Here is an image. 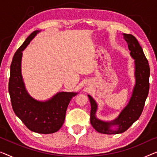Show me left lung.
I'll return each instance as SVG.
<instances>
[{"label":"left lung","mask_w":157,"mask_h":157,"mask_svg":"<svg viewBox=\"0 0 157 157\" xmlns=\"http://www.w3.org/2000/svg\"><path fill=\"white\" fill-rule=\"evenodd\" d=\"M123 35L128 43L131 57L135 59V85L127 106L116 119L109 122L97 118V104L90 95H88L91 104L90 123L97 132L103 134H119L127 130L140 118L149 93L150 69L148 60L137 39L132 34ZM113 126H116L117 128L113 129Z\"/></svg>","instance_id":"8db88e82"}]
</instances>
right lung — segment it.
Segmentation results:
<instances>
[{"mask_svg": "<svg viewBox=\"0 0 157 157\" xmlns=\"http://www.w3.org/2000/svg\"><path fill=\"white\" fill-rule=\"evenodd\" d=\"M40 31L36 30L17 49L10 65L8 91L15 115L28 129L40 134H51L62 127L70 101L77 92H58L50 99L40 101L32 98L25 88L21 72L22 51Z\"/></svg>", "mask_w": 157, "mask_h": 157, "instance_id": "obj_1", "label": "right lung"}]
</instances>
